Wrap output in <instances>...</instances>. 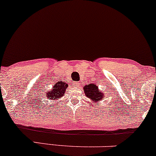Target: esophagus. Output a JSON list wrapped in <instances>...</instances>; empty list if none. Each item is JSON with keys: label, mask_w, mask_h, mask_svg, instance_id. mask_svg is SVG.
<instances>
[{"label": "esophagus", "mask_w": 156, "mask_h": 156, "mask_svg": "<svg viewBox=\"0 0 156 156\" xmlns=\"http://www.w3.org/2000/svg\"><path fill=\"white\" fill-rule=\"evenodd\" d=\"M79 85H80V83L78 81H76V82H75V83H74V86L75 87H79Z\"/></svg>", "instance_id": "esophagus-1"}]
</instances>
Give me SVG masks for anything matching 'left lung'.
<instances>
[{
  "label": "left lung",
  "mask_w": 156,
  "mask_h": 156,
  "mask_svg": "<svg viewBox=\"0 0 156 156\" xmlns=\"http://www.w3.org/2000/svg\"><path fill=\"white\" fill-rule=\"evenodd\" d=\"M83 90H84L86 96L91 98L93 101H99L100 100L104 98V93L99 91L98 87L95 83L85 85V87H83Z\"/></svg>",
  "instance_id": "1"
}]
</instances>
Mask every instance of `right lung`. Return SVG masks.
<instances>
[{
  "instance_id": "1",
  "label": "right lung",
  "mask_w": 156,
  "mask_h": 156,
  "mask_svg": "<svg viewBox=\"0 0 156 156\" xmlns=\"http://www.w3.org/2000/svg\"><path fill=\"white\" fill-rule=\"evenodd\" d=\"M67 86L68 84H66V82L61 81L57 82L55 84L53 85L52 88L50 90H48V92L45 94L46 98L47 99L55 100L58 102L59 98L64 96Z\"/></svg>"
}]
</instances>
